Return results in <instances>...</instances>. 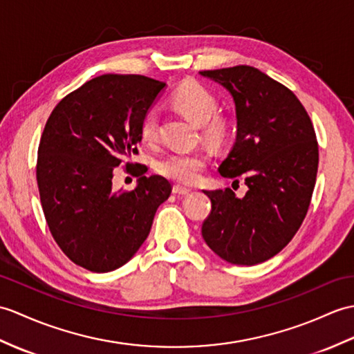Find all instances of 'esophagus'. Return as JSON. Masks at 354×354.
Listing matches in <instances>:
<instances>
[{"instance_id":"obj_1","label":"esophagus","mask_w":354,"mask_h":354,"mask_svg":"<svg viewBox=\"0 0 354 354\" xmlns=\"http://www.w3.org/2000/svg\"><path fill=\"white\" fill-rule=\"evenodd\" d=\"M174 193H175V194L184 196V194H188V193H190V188L183 187V185H174Z\"/></svg>"}]
</instances>
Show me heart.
I'll return each instance as SVG.
<instances>
[{"mask_svg": "<svg viewBox=\"0 0 354 354\" xmlns=\"http://www.w3.org/2000/svg\"><path fill=\"white\" fill-rule=\"evenodd\" d=\"M171 104L185 116L199 123L201 136L209 145H223L232 129V122L225 114H217V100L205 86L185 83L171 95ZM140 136L143 142L153 143L158 138V111L147 109L140 120ZM209 157L202 149L174 151L157 162V170L162 176L180 184H193L207 169Z\"/></svg>", "mask_w": 354, "mask_h": 354, "instance_id": "b5f03b06", "label": "heart"}]
</instances>
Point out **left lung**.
Wrapping results in <instances>:
<instances>
[{
	"label": "left lung",
	"mask_w": 354,
	"mask_h": 354,
	"mask_svg": "<svg viewBox=\"0 0 354 354\" xmlns=\"http://www.w3.org/2000/svg\"><path fill=\"white\" fill-rule=\"evenodd\" d=\"M201 73L226 87L235 102L236 142L220 175L241 176L249 187L241 199L231 188L205 190L211 212L202 236L231 264H259L281 252L306 217L318 170L315 129L297 96L257 68Z\"/></svg>",
	"instance_id": "obj_1"
}]
</instances>
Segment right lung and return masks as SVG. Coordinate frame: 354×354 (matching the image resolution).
Segmentation results:
<instances>
[{"mask_svg":"<svg viewBox=\"0 0 354 354\" xmlns=\"http://www.w3.org/2000/svg\"><path fill=\"white\" fill-rule=\"evenodd\" d=\"M166 83L105 73L66 95L48 118L36 178L51 235L73 264L106 273L128 262L169 199L166 178L145 176L134 191L111 190L113 167L138 153L140 120Z\"/></svg>","mask_w":354,"mask_h":354,"instance_id":"right-lung-1","label":"right lung"}]
</instances>
